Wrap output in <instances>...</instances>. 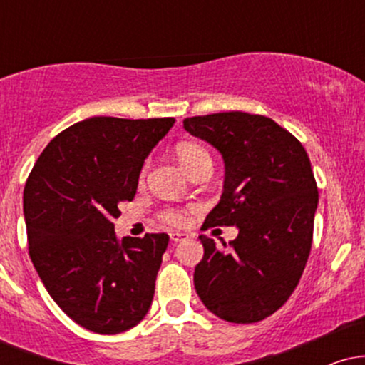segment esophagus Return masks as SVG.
Masks as SVG:
<instances>
[{"label":"esophagus","mask_w":365,"mask_h":365,"mask_svg":"<svg viewBox=\"0 0 365 365\" xmlns=\"http://www.w3.org/2000/svg\"><path fill=\"white\" fill-rule=\"evenodd\" d=\"M187 237H188V233H183V232H171L170 233L171 242H175V244H177V242H180V240H185Z\"/></svg>","instance_id":"esophagus-1"}]
</instances>
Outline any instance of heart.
Masks as SVG:
<instances>
[{"label":"heart","mask_w":365,"mask_h":365,"mask_svg":"<svg viewBox=\"0 0 365 365\" xmlns=\"http://www.w3.org/2000/svg\"><path fill=\"white\" fill-rule=\"evenodd\" d=\"M177 158L180 165H182L188 173L194 171L197 166L204 165V163H211V158H209L207 150L204 149L202 145L194 144V142H182V144H178ZM161 217L166 221V223H171V225L183 223V212L178 211V209H166V211L161 212Z\"/></svg>","instance_id":"b5f03b06"}]
</instances>
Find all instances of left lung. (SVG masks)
Instances as JSON below:
<instances>
[{
    "label": "left lung",
    "instance_id": "obj_1",
    "mask_svg": "<svg viewBox=\"0 0 365 365\" xmlns=\"http://www.w3.org/2000/svg\"><path fill=\"white\" fill-rule=\"evenodd\" d=\"M225 163L223 194L202 228L237 226L217 247L200 235L195 292L207 311L228 322L262 321L290 299L312 244L317 187L307 153L271 118L242 111L183 121Z\"/></svg>",
    "mask_w": 365,
    "mask_h": 365
}]
</instances>
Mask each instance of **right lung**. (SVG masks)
I'll return each instance as SVG.
<instances>
[{
	"instance_id": "add662e5",
	"label": "right lung",
	"mask_w": 365,
	"mask_h": 365,
	"mask_svg": "<svg viewBox=\"0 0 365 365\" xmlns=\"http://www.w3.org/2000/svg\"><path fill=\"white\" fill-rule=\"evenodd\" d=\"M175 118L94 116L63 130L24 188L29 254L51 299L82 328L123 333L144 319L168 247L166 233H115L145 158Z\"/></svg>"
}]
</instances>
